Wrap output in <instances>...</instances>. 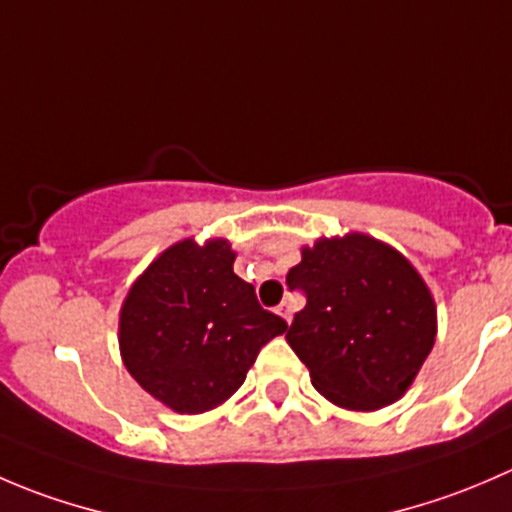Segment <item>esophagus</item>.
<instances>
[{"mask_svg": "<svg viewBox=\"0 0 512 512\" xmlns=\"http://www.w3.org/2000/svg\"><path fill=\"white\" fill-rule=\"evenodd\" d=\"M277 314H280V317L285 319V322L289 324V322H292V304H289V302H282L280 307H277Z\"/></svg>", "mask_w": 512, "mask_h": 512, "instance_id": "1", "label": "esophagus"}]
</instances>
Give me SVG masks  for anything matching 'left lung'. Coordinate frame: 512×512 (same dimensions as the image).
<instances>
[{
    "label": "left lung",
    "mask_w": 512,
    "mask_h": 512,
    "mask_svg": "<svg viewBox=\"0 0 512 512\" xmlns=\"http://www.w3.org/2000/svg\"><path fill=\"white\" fill-rule=\"evenodd\" d=\"M307 304L287 344L339 409L376 411L409 391L438 332L436 299L396 247L364 235L319 237L287 272Z\"/></svg>",
    "instance_id": "left-lung-1"
}]
</instances>
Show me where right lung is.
Returning a JSON list of instances; mask_svg holds the SVG:
<instances>
[{
    "label": "right lung",
    "instance_id": "add662e5",
    "mask_svg": "<svg viewBox=\"0 0 512 512\" xmlns=\"http://www.w3.org/2000/svg\"><path fill=\"white\" fill-rule=\"evenodd\" d=\"M225 237H195L163 250L128 287L118 314L123 366L175 414H205L242 386L257 352L287 322L260 307L232 272Z\"/></svg>",
    "mask_w": 512,
    "mask_h": 512
}]
</instances>
